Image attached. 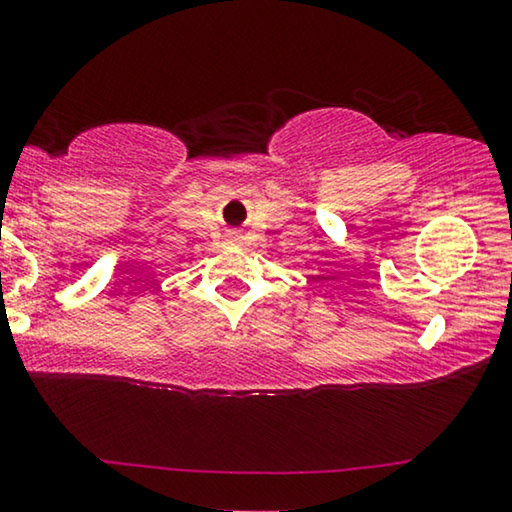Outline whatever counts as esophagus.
Segmentation results:
<instances>
[{
  "instance_id": "obj_1",
  "label": "esophagus",
  "mask_w": 512,
  "mask_h": 512,
  "mask_svg": "<svg viewBox=\"0 0 512 512\" xmlns=\"http://www.w3.org/2000/svg\"><path fill=\"white\" fill-rule=\"evenodd\" d=\"M232 239H234V241H236V239H239V236H232Z\"/></svg>"
}]
</instances>
